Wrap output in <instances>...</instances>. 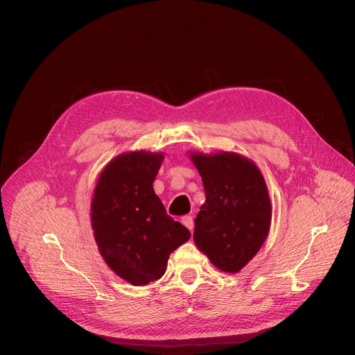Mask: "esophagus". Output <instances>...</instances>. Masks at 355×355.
Masks as SVG:
<instances>
[{
    "mask_svg": "<svg viewBox=\"0 0 355 355\" xmlns=\"http://www.w3.org/2000/svg\"><path fill=\"white\" fill-rule=\"evenodd\" d=\"M182 225H184L190 232H192V230H193V226H195L193 217H192V216H184V217H182Z\"/></svg>",
    "mask_w": 355,
    "mask_h": 355,
    "instance_id": "obj_1",
    "label": "esophagus"
}]
</instances>
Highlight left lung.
<instances>
[{
	"mask_svg": "<svg viewBox=\"0 0 355 355\" xmlns=\"http://www.w3.org/2000/svg\"><path fill=\"white\" fill-rule=\"evenodd\" d=\"M205 187L193 240L210 263L239 272L259 253L271 225V202L263 173L244 155L187 152Z\"/></svg>",
	"mask_w": 355,
	"mask_h": 355,
	"instance_id": "obj_1",
	"label": "left lung"
}]
</instances>
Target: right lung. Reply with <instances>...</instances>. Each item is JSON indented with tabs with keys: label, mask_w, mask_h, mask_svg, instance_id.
Listing matches in <instances>:
<instances>
[{
	"label": "right lung",
	"mask_w": 355,
	"mask_h": 355,
	"mask_svg": "<svg viewBox=\"0 0 355 355\" xmlns=\"http://www.w3.org/2000/svg\"><path fill=\"white\" fill-rule=\"evenodd\" d=\"M165 155L132 150L101 171L91 203L98 250L116 276L132 286L160 279L168 260L190 232L166 214L153 190Z\"/></svg>",
	"instance_id": "add662e5"
}]
</instances>
